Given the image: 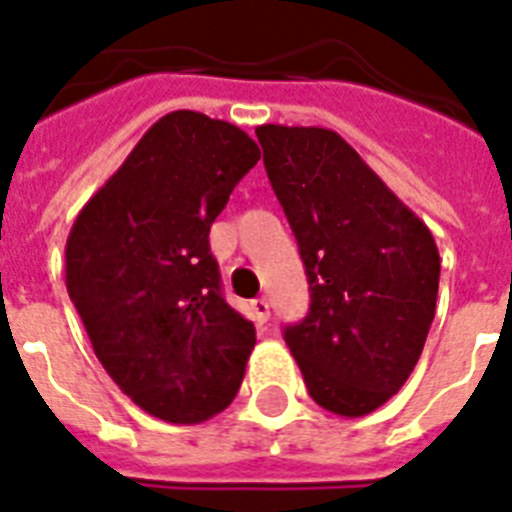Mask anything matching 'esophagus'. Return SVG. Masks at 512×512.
<instances>
[{
	"label": "esophagus",
	"instance_id": "esophagus-1",
	"mask_svg": "<svg viewBox=\"0 0 512 512\" xmlns=\"http://www.w3.org/2000/svg\"><path fill=\"white\" fill-rule=\"evenodd\" d=\"M268 317H271V306H268V300L257 298L252 300V319H255L257 327L268 325Z\"/></svg>",
	"mask_w": 512,
	"mask_h": 512
}]
</instances>
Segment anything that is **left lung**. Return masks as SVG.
I'll return each mask as SVG.
<instances>
[{
    "label": "left lung",
    "instance_id": "8db88e82",
    "mask_svg": "<svg viewBox=\"0 0 512 512\" xmlns=\"http://www.w3.org/2000/svg\"><path fill=\"white\" fill-rule=\"evenodd\" d=\"M271 187L298 239L311 306L284 327L308 395L357 419L400 392L435 319L432 233L330 128L257 126Z\"/></svg>",
    "mask_w": 512,
    "mask_h": 512
}]
</instances>
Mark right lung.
<instances>
[{"label":"right lung","mask_w":512,"mask_h":512,"mask_svg":"<svg viewBox=\"0 0 512 512\" xmlns=\"http://www.w3.org/2000/svg\"><path fill=\"white\" fill-rule=\"evenodd\" d=\"M260 161L239 126L163 115L77 214L66 290L123 395L169 424H201L239 392L255 325L222 298L209 228Z\"/></svg>","instance_id":"right-lung-1"}]
</instances>
